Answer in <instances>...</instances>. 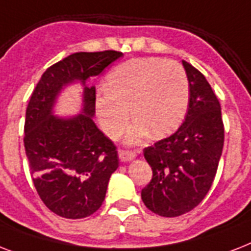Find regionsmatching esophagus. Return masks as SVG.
Here are the masks:
<instances>
[{
	"label": "esophagus",
	"mask_w": 251,
	"mask_h": 251,
	"mask_svg": "<svg viewBox=\"0 0 251 251\" xmlns=\"http://www.w3.org/2000/svg\"><path fill=\"white\" fill-rule=\"evenodd\" d=\"M135 157H137L135 152H131V151H120V152H118V159H120V161H122V163L133 161Z\"/></svg>",
	"instance_id": "1"
}]
</instances>
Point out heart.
I'll list each match as a JSON object with an SVG mask.
<instances>
[{
  "label": "heart",
  "mask_w": 251,
  "mask_h": 251,
  "mask_svg": "<svg viewBox=\"0 0 251 251\" xmlns=\"http://www.w3.org/2000/svg\"><path fill=\"white\" fill-rule=\"evenodd\" d=\"M104 90L95 100L99 124L114 139L131 114L135 122L126 134L127 145H139L150 133L163 138L176 131L186 116L190 96L182 66L161 58H137L114 68Z\"/></svg>",
  "instance_id": "heart-1"
}]
</instances>
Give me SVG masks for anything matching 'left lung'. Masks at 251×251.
<instances>
[{
  "label": "left lung",
  "mask_w": 251,
  "mask_h": 251,
  "mask_svg": "<svg viewBox=\"0 0 251 251\" xmlns=\"http://www.w3.org/2000/svg\"><path fill=\"white\" fill-rule=\"evenodd\" d=\"M189 80V106L175 134L145 149L152 179L142 190L146 207L176 218L202 202L214 182L224 145L222 108L202 73L182 61Z\"/></svg>",
  "instance_id": "8db88e82"
}]
</instances>
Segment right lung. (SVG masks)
Here are the masks:
<instances>
[{"label":"right lung","instance_id":"obj_1","mask_svg":"<svg viewBox=\"0 0 251 251\" xmlns=\"http://www.w3.org/2000/svg\"><path fill=\"white\" fill-rule=\"evenodd\" d=\"M121 52L74 53L45 70L25 110V149L33 185L49 210L66 219H83L100 208L112 173L118 168L116 147L94 122L95 86ZM82 87V105L74 116H57L60 94Z\"/></svg>","mask_w":251,"mask_h":251}]
</instances>
